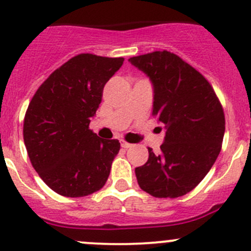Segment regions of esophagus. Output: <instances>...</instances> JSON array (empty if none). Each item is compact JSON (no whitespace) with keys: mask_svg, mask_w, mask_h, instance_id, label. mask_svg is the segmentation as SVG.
<instances>
[{"mask_svg":"<svg viewBox=\"0 0 251 251\" xmlns=\"http://www.w3.org/2000/svg\"><path fill=\"white\" fill-rule=\"evenodd\" d=\"M121 147L125 149H127V148H131V147H132V144L127 143V142H125V141H121Z\"/></svg>","mask_w":251,"mask_h":251,"instance_id":"esophagus-1","label":"esophagus"}]
</instances>
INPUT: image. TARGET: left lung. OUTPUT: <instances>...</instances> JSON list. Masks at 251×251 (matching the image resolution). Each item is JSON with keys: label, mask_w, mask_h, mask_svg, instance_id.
<instances>
[{"label": "left lung", "mask_w": 251, "mask_h": 251, "mask_svg": "<svg viewBox=\"0 0 251 251\" xmlns=\"http://www.w3.org/2000/svg\"><path fill=\"white\" fill-rule=\"evenodd\" d=\"M128 62L151 80L153 115L165 130L160 153L148 148L147 163L135 169L138 184L155 198L184 196L219 156L224 109L206 78L178 55L156 50Z\"/></svg>", "instance_id": "left-lung-1"}]
</instances>
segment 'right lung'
<instances>
[{
	"label": "right lung",
	"instance_id": "obj_1",
	"mask_svg": "<svg viewBox=\"0 0 251 251\" xmlns=\"http://www.w3.org/2000/svg\"><path fill=\"white\" fill-rule=\"evenodd\" d=\"M124 58L82 53L58 68L32 97L24 119V143L42 181L64 197H85L102 188L120 149L88 128L103 88Z\"/></svg>",
	"mask_w": 251,
	"mask_h": 251
}]
</instances>
